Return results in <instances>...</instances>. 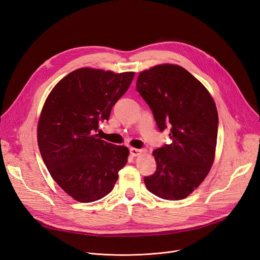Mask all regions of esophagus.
I'll list each match as a JSON object with an SVG mask.
<instances>
[{
  "mask_svg": "<svg viewBox=\"0 0 260 260\" xmlns=\"http://www.w3.org/2000/svg\"><path fill=\"white\" fill-rule=\"evenodd\" d=\"M144 151L143 149H140V148H134V147H132L131 149H129V153H131V155L132 156H138V155H140L141 153H143Z\"/></svg>",
  "mask_w": 260,
  "mask_h": 260,
  "instance_id": "obj_1",
  "label": "esophagus"
}]
</instances>
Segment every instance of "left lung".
I'll list each match as a JSON object with an SVG mask.
<instances>
[{
  "label": "left lung",
  "instance_id": "8db88e82",
  "mask_svg": "<svg viewBox=\"0 0 260 260\" xmlns=\"http://www.w3.org/2000/svg\"><path fill=\"white\" fill-rule=\"evenodd\" d=\"M136 89L152 109L159 131L171 144L155 149L156 172L144 177L149 192L167 200L187 197L213 165L218 113L211 94L183 67L157 65L140 73Z\"/></svg>",
  "mask_w": 260,
  "mask_h": 260
}]
</instances>
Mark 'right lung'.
Wrapping results in <instances>:
<instances>
[{
	"mask_svg": "<svg viewBox=\"0 0 260 260\" xmlns=\"http://www.w3.org/2000/svg\"><path fill=\"white\" fill-rule=\"evenodd\" d=\"M134 73L79 68L53 87L38 123L41 156L53 180L80 202H92L113 189L126 165L128 148L98 138Z\"/></svg>",
	"mask_w": 260,
	"mask_h": 260,
	"instance_id": "add662e5",
	"label": "right lung"
}]
</instances>
